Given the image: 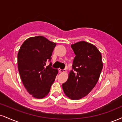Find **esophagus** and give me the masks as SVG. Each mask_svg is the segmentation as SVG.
<instances>
[{"label": "esophagus", "mask_w": 122, "mask_h": 122, "mask_svg": "<svg viewBox=\"0 0 122 122\" xmlns=\"http://www.w3.org/2000/svg\"><path fill=\"white\" fill-rule=\"evenodd\" d=\"M58 70H59V71L60 73H65V72H66V70L65 69H59Z\"/></svg>", "instance_id": "1"}]
</instances>
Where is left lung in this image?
Segmentation results:
<instances>
[{"label":"left lung","mask_w":122,"mask_h":122,"mask_svg":"<svg viewBox=\"0 0 122 122\" xmlns=\"http://www.w3.org/2000/svg\"><path fill=\"white\" fill-rule=\"evenodd\" d=\"M76 57L67 81L62 85L64 93L77 100L86 96L97 83L103 68L101 52L86 41L71 45Z\"/></svg>","instance_id":"8db88e82"}]
</instances>
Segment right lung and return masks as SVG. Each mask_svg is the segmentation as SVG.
I'll list each match as a JSON object with an SVG mask.
<instances>
[{"mask_svg": "<svg viewBox=\"0 0 122 122\" xmlns=\"http://www.w3.org/2000/svg\"><path fill=\"white\" fill-rule=\"evenodd\" d=\"M56 44L41 36L30 37L23 42L17 55L18 70L27 92L33 97L46 96L55 81L58 70L51 62ZM47 62L50 65L46 66Z\"/></svg>", "mask_w": 122, "mask_h": 122, "instance_id": "obj_1", "label": "right lung"}]
</instances>
